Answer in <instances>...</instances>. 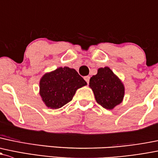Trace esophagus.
Wrapping results in <instances>:
<instances>
[{"label": "esophagus", "mask_w": 158, "mask_h": 158, "mask_svg": "<svg viewBox=\"0 0 158 158\" xmlns=\"http://www.w3.org/2000/svg\"><path fill=\"white\" fill-rule=\"evenodd\" d=\"M84 79H85V82H87V83H89V79H90V76H85Z\"/></svg>", "instance_id": "1"}]
</instances>
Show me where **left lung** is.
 I'll return each instance as SVG.
<instances>
[{"label": "left lung", "instance_id": "obj_1", "mask_svg": "<svg viewBox=\"0 0 158 158\" xmlns=\"http://www.w3.org/2000/svg\"><path fill=\"white\" fill-rule=\"evenodd\" d=\"M89 87L96 101L105 109H114L123 100L124 85L107 66L98 69V73L89 80Z\"/></svg>", "mask_w": 158, "mask_h": 158}]
</instances>
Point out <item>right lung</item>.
<instances>
[{
    "label": "right lung",
    "mask_w": 158,
    "mask_h": 158,
    "mask_svg": "<svg viewBox=\"0 0 158 158\" xmlns=\"http://www.w3.org/2000/svg\"><path fill=\"white\" fill-rule=\"evenodd\" d=\"M86 85L87 82L76 69L67 66L59 67L41 77L39 94L46 107L58 109L72 101L76 90Z\"/></svg>",
    "instance_id": "obj_1"
}]
</instances>
